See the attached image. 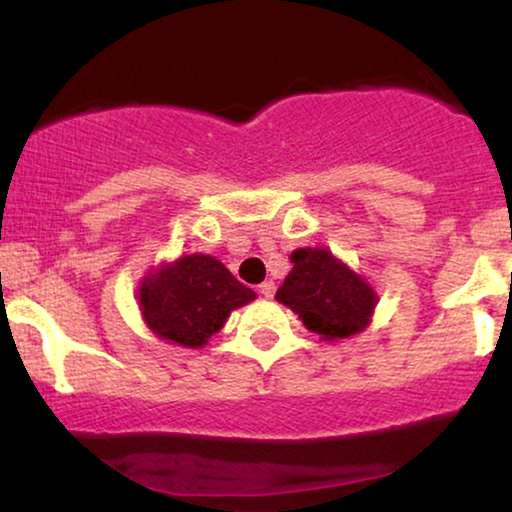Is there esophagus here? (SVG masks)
I'll list each match as a JSON object with an SVG mask.
<instances>
[{
	"mask_svg": "<svg viewBox=\"0 0 512 512\" xmlns=\"http://www.w3.org/2000/svg\"><path fill=\"white\" fill-rule=\"evenodd\" d=\"M274 292H276V285L274 283H271V281H264L262 285H260V295L262 297H274Z\"/></svg>",
	"mask_w": 512,
	"mask_h": 512,
	"instance_id": "esophagus-1",
	"label": "esophagus"
}]
</instances>
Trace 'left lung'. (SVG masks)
<instances>
[{"label": "left lung", "mask_w": 512, "mask_h": 512, "mask_svg": "<svg viewBox=\"0 0 512 512\" xmlns=\"http://www.w3.org/2000/svg\"><path fill=\"white\" fill-rule=\"evenodd\" d=\"M292 271L276 299L302 318L306 330L325 342L363 332L370 323L377 292L327 248H299L290 255Z\"/></svg>", "instance_id": "obj_1"}]
</instances>
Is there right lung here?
<instances>
[{
  "mask_svg": "<svg viewBox=\"0 0 512 512\" xmlns=\"http://www.w3.org/2000/svg\"><path fill=\"white\" fill-rule=\"evenodd\" d=\"M255 297L220 260L201 252L161 264L142 278L138 288L140 311L149 330L187 349L206 344L227 323L231 311Z\"/></svg>",
  "mask_w": 512,
  "mask_h": 512,
  "instance_id": "1",
  "label": "right lung"
}]
</instances>
